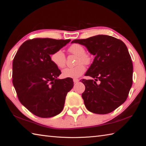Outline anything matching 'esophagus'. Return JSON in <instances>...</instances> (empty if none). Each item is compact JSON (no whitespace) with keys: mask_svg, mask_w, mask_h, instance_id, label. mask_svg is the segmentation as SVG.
Here are the masks:
<instances>
[{"mask_svg":"<svg viewBox=\"0 0 146 146\" xmlns=\"http://www.w3.org/2000/svg\"><path fill=\"white\" fill-rule=\"evenodd\" d=\"M73 80H74V83H77V82H79V80L78 79H74Z\"/></svg>","mask_w":146,"mask_h":146,"instance_id":"esophagus-1","label":"esophagus"}]
</instances>
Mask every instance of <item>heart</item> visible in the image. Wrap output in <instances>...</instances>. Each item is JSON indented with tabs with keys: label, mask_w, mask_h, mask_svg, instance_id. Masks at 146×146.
<instances>
[{
	"label": "heart",
	"mask_w": 146,
	"mask_h": 146,
	"mask_svg": "<svg viewBox=\"0 0 146 146\" xmlns=\"http://www.w3.org/2000/svg\"><path fill=\"white\" fill-rule=\"evenodd\" d=\"M69 51L77 56L76 64L77 66L66 68L62 70V75L65 78H78L85 72V67L82 64L88 66L92 62V56L90 54L86 53V50L82 45L74 44L69 48ZM51 61L59 69H62L66 64V59L65 54L62 50H58L51 55Z\"/></svg>",
	"instance_id": "1"
}]
</instances>
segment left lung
<instances>
[{
    "label": "left lung",
    "mask_w": 146,
    "mask_h": 146,
    "mask_svg": "<svg viewBox=\"0 0 146 146\" xmlns=\"http://www.w3.org/2000/svg\"><path fill=\"white\" fill-rule=\"evenodd\" d=\"M71 43L83 45L95 56L85 74L92 79L82 80L86 87L82 97L86 108L98 114L114 111L127 99L132 84L133 66L125 44L106 35L76 39Z\"/></svg>",
    "instance_id": "obj_1"
}]
</instances>
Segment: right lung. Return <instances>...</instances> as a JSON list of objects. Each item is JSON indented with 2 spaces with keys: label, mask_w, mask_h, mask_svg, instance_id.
I'll use <instances>...</instances> for the list:
<instances>
[{
  "label": "right lung",
  "mask_w": 146,
  "mask_h": 146,
  "mask_svg": "<svg viewBox=\"0 0 146 146\" xmlns=\"http://www.w3.org/2000/svg\"><path fill=\"white\" fill-rule=\"evenodd\" d=\"M70 41L37 38L24 42L12 64V83L19 101L40 117H54L62 112L68 92L72 89L71 78L58 79L60 70L50 55Z\"/></svg>",
  "instance_id": "1"
}]
</instances>
